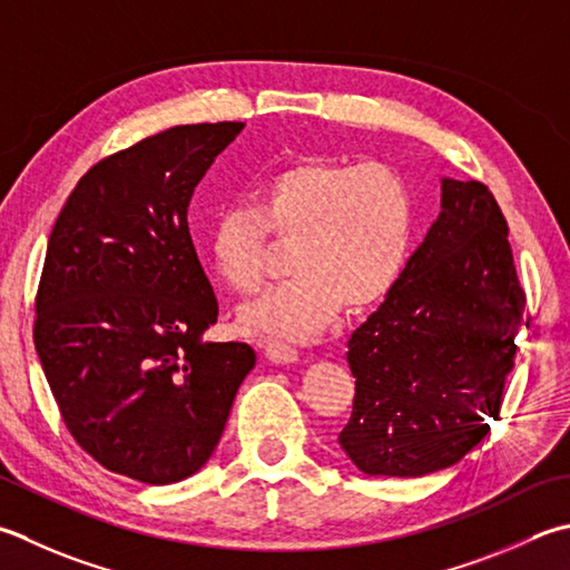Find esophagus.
<instances>
[{"mask_svg": "<svg viewBox=\"0 0 570 570\" xmlns=\"http://www.w3.org/2000/svg\"><path fill=\"white\" fill-rule=\"evenodd\" d=\"M264 353H266V358H269L272 363L288 365V363L298 361V351L294 348V345L282 343V341H266Z\"/></svg>", "mask_w": 570, "mask_h": 570, "instance_id": "obj_1", "label": "esophagus"}]
</instances>
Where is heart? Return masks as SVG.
<instances>
[{
  "mask_svg": "<svg viewBox=\"0 0 570 570\" xmlns=\"http://www.w3.org/2000/svg\"><path fill=\"white\" fill-rule=\"evenodd\" d=\"M266 232L294 242L296 274L244 306L242 328L311 341L345 301L365 308L393 292L415 234V193L387 163L306 158L282 167L254 187L252 207L222 209L209 229L212 269L232 292L262 286Z\"/></svg>",
  "mask_w": 570,
  "mask_h": 570,
  "instance_id": "b5f03b06",
  "label": "heart"
}]
</instances>
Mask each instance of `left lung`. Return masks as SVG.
<instances>
[{"instance_id":"left-lung-1","label":"left lung","mask_w":570,"mask_h":570,"mask_svg":"<svg viewBox=\"0 0 570 570\" xmlns=\"http://www.w3.org/2000/svg\"><path fill=\"white\" fill-rule=\"evenodd\" d=\"M527 314L509 227L489 187L442 180V212L393 292L348 341L355 397L343 452L363 474L422 476L499 417Z\"/></svg>"}]
</instances>
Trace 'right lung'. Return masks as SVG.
Here are the masks:
<instances>
[{
  "label": "right lung",
  "mask_w": 570,
  "mask_h": 570,
  "mask_svg": "<svg viewBox=\"0 0 570 570\" xmlns=\"http://www.w3.org/2000/svg\"><path fill=\"white\" fill-rule=\"evenodd\" d=\"M244 122L175 126L108 155L66 199L33 345L73 440L106 470L173 484L203 470L256 363L205 343L217 298L187 227L195 187Z\"/></svg>",
  "instance_id": "add662e5"
}]
</instances>
